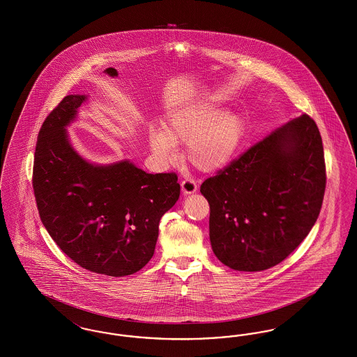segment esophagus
<instances>
[{
    "instance_id": "obj_1",
    "label": "esophagus",
    "mask_w": 357,
    "mask_h": 357,
    "mask_svg": "<svg viewBox=\"0 0 357 357\" xmlns=\"http://www.w3.org/2000/svg\"><path fill=\"white\" fill-rule=\"evenodd\" d=\"M181 187H182V191H183V194H192V192H195L197 190H198V186H197V182L195 181H192V179H183L182 182H181Z\"/></svg>"
}]
</instances>
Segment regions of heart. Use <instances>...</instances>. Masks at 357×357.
Returning <instances> with one entry per match:
<instances>
[{
    "label": "heart",
    "mask_w": 357,
    "mask_h": 357,
    "mask_svg": "<svg viewBox=\"0 0 357 357\" xmlns=\"http://www.w3.org/2000/svg\"><path fill=\"white\" fill-rule=\"evenodd\" d=\"M246 135V121L238 112H226L221 104L195 102L172 111L163 127L150 131L155 158L169 165L176 158V143H187V160L204 172L227 166Z\"/></svg>",
    "instance_id": "b5f03b06"
}]
</instances>
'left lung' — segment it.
<instances>
[{
  "instance_id": "1",
  "label": "left lung",
  "mask_w": 357,
  "mask_h": 357,
  "mask_svg": "<svg viewBox=\"0 0 357 357\" xmlns=\"http://www.w3.org/2000/svg\"><path fill=\"white\" fill-rule=\"evenodd\" d=\"M325 183L321 135L304 114L202 183L214 255L239 272L275 266L317 221Z\"/></svg>"
}]
</instances>
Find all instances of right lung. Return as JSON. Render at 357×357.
Returning a JSON list of instances; mask_svg holds the SVG:
<instances>
[{
    "instance_id": "obj_1",
    "label": "right lung",
    "mask_w": 357,
    "mask_h": 357,
    "mask_svg": "<svg viewBox=\"0 0 357 357\" xmlns=\"http://www.w3.org/2000/svg\"><path fill=\"white\" fill-rule=\"evenodd\" d=\"M85 95H68L37 137L33 191L47 231L86 271L130 275L153 258L159 221L176 204L174 172L147 174L130 160L93 165L72 147L67 127Z\"/></svg>"
}]
</instances>
